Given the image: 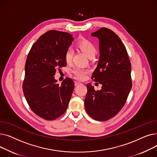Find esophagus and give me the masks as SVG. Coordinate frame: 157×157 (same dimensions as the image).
<instances>
[{
    "instance_id": "esophagus-1",
    "label": "esophagus",
    "mask_w": 157,
    "mask_h": 157,
    "mask_svg": "<svg viewBox=\"0 0 157 157\" xmlns=\"http://www.w3.org/2000/svg\"><path fill=\"white\" fill-rule=\"evenodd\" d=\"M82 83H81V82H79V81H76L75 82V86H78V85H80Z\"/></svg>"
}]
</instances>
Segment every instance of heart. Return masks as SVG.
I'll list each match as a JSON object with an SVG mask.
<instances>
[{"mask_svg": "<svg viewBox=\"0 0 157 157\" xmlns=\"http://www.w3.org/2000/svg\"><path fill=\"white\" fill-rule=\"evenodd\" d=\"M78 46L82 52H83L86 55L90 58L92 56H94L97 52V48L95 46L88 40L86 39H82L79 40ZM73 56V50L71 48H69L65 53V59L67 63H70L72 59ZM89 72L88 69L85 68L81 67H76L72 71L73 74L76 76L77 78L80 79H83L86 78L87 73Z\"/></svg>", "mask_w": 157, "mask_h": 157, "instance_id": "1", "label": "heart"}]
</instances>
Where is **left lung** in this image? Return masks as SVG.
I'll return each mask as SVG.
<instances>
[{"label":"left lung","instance_id":"8db88e82","mask_svg":"<svg viewBox=\"0 0 157 157\" xmlns=\"http://www.w3.org/2000/svg\"><path fill=\"white\" fill-rule=\"evenodd\" d=\"M99 40L100 56L92 78L102 85L95 91L87 85L86 113L97 121L114 117L124 106L132 88L131 64L125 46L114 32L103 27L91 34Z\"/></svg>","mask_w":157,"mask_h":157}]
</instances>
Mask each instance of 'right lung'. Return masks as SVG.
<instances>
[{
	"mask_svg": "<svg viewBox=\"0 0 157 157\" xmlns=\"http://www.w3.org/2000/svg\"><path fill=\"white\" fill-rule=\"evenodd\" d=\"M73 40L69 33L49 30L38 39L28 54L23 94L32 111L44 120L60 117L68 107L74 82L67 78L59 85L54 76L57 69L67 65L65 53Z\"/></svg>",
	"mask_w": 157,
	"mask_h": 157,
	"instance_id": "add662e5",
	"label": "right lung"
}]
</instances>
